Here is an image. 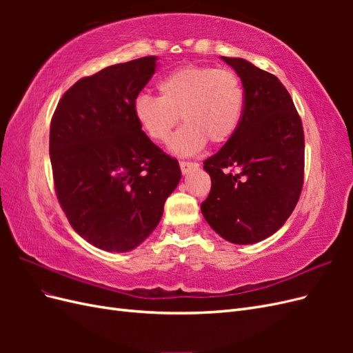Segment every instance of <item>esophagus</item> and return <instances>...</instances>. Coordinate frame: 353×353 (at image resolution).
I'll return each mask as SVG.
<instances>
[{"instance_id":"esophagus-1","label":"esophagus","mask_w":353,"mask_h":353,"mask_svg":"<svg viewBox=\"0 0 353 353\" xmlns=\"http://www.w3.org/2000/svg\"><path fill=\"white\" fill-rule=\"evenodd\" d=\"M199 165L194 162H185V160H181L179 162V168H181V172L183 175H187L188 172H191V169H196Z\"/></svg>"}]
</instances>
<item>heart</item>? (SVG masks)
Returning <instances> with one entry per match:
<instances>
[{
    "mask_svg": "<svg viewBox=\"0 0 353 353\" xmlns=\"http://www.w3.org/2000/svg\"><path fill=\"white\" fill-rule=\"evenodd\" d=\"M157 90L160 97L138 95L132 112L144 134L157 143L168 141L181 116L185 125L170 140L175 154H194L208 141L223 144L237 131L244 91L234 72L185 66L166 74Z\"/></svg>",
    "mask_w": 353,
    "mask_h": 353,
    "instance_id": "b5f03b06",
    "label": "heart"
}]
</instances>
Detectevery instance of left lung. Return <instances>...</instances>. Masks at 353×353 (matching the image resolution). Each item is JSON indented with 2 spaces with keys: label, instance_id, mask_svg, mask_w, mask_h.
Returning <instances> with one entry per match:
<instances>
[{
  "label": "left lung",
  "instance_id": "8db88e82",
  "mask_svg": "<svg viewBox=\"0 0 353 353\" xmlns=\"http://www.w3.org/2000/svg\"><path fill=\"white\" fill-rule=\"evenodd\" d=\"M241 79L244 108L237 131L205 160L212 188L201 213L234 244H253L279 231L303 185L305 137L290 94L274 74L239 57H221Z\"/></svg>",
  "mask_w": 353,
  "mask_h": 353
}]
</instances>
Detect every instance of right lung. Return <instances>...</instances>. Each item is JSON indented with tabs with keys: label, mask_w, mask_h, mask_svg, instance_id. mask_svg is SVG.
<instances>
[{
	"label": "right lung",
	"mask_w": 353,
	"mask_h": 353,
	"mask_svg": "<svg viewBox=\"0 0 353 353\" xmlns=\"http://www.w3.org/2000/svg\"><path fill=\"white\" fill-rule=\"evenodd\" d=\"M156 61L141 57L79 79L51 119L50 159L60 206L72 228L101 250L138 248L179 184L178 160L152 143L132 112Z\"/></svg>",
	"instance_id": "obj_1"
}]
</instances>
